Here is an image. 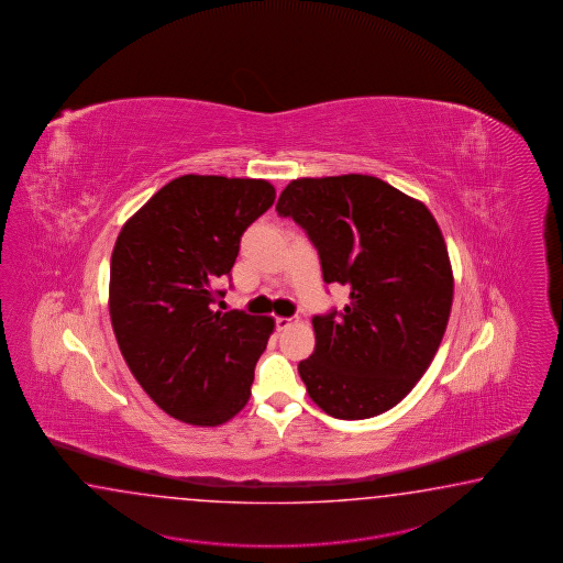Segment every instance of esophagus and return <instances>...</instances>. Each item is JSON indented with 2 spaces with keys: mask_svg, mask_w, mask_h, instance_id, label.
<instances>
[{
  "mask_svg": "<svg viewBox=\"0 0 563 563\" xmlns=\"http://www.w3.org/2000/svg\"><path fill=\"white\" fill-rule=\"evenodd\" d=\"M295 323V319H290V317H276V329L278 331H285L288 327Z\"/></svg>",
  "mask_w": 563,
  "mask_h": 563,
  "instance_id": "1",
  "label": "esophagus"
}]
</instances>
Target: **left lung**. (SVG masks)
Returning <instances> with one entry per match:
<instances>
[{
	"mask_svg": "<svg viewBox=\"0 0 563 563\" xmlns=\"http://www.w3.org/2000/svg\"><path fill=\"white\" fill-rule=\"evenodd\" d=\"M276 212L319 252L323 280L350 290L343 311L312 317L300 379L323 412L363 420L404 400L449 325L454 278L434 216L374 175L300 177Z\"/></svg>",
	"mask_w": 563,
	"mask_h": 563,
	"instance_id": "obj_1",
	"label": "left lung"
}]
</instances>
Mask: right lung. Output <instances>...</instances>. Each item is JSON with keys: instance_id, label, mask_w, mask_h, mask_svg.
I'll use <instances>...</instances> for the list:
<instances>
[{"instance_id": "add662e5", "label": "right lung", "mask_w": 563, "mask_h": 563, "mask_svg": "<svg viewBox=\"0 0 563 563\" xmlns=\"http://www.w3.org/2000/svg\"><path fill=\"white\" fill-rule=\"evenodd\" d=\"M275 198L266 179L181 175L114 242L109 312L119 350L151 400L181 422L224 424L251 398L275 321L213 302L244 230Z\"/></svg>"}]
</instances>
